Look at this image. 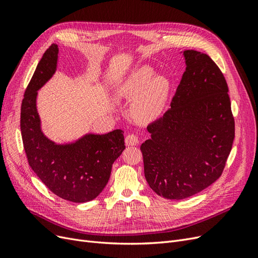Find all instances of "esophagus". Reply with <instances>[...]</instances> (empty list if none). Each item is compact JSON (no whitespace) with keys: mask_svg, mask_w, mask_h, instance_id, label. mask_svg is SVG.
Masks as SVG:
<instances>
[{"mask_svg":"<svg viewBox=\"0 0 258 258\" xmlns=\"http://www.w3.org/2000/svg\"><path fill=\"white\" fill-rule=\"evenodd\" d=\"M124 142H126L127 146H135L139 143V137L134 134L128 135L126 139H124Z\"/></svg>","mask_w":258,"mask_h":258,"instance_id":"esophagus-1","label":"esophagus"}]
</instances>
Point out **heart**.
Returning <instances> with one entry per match:
<instances>
[{
    "label": "heart",
    "instance_id": "b5f03b06",
    "mask_svg": "<svg viewBox=\"0 0 258 258\" xmlns=\"http://www.w3.org/2000/svg\"><path fill=\"white\" fill-rule=\"evenodd\" d=\"M154 74L151 67H140L124 77L116 88L117 97L136 99L131 113L138 121L148 122L157 119L167 105L170 82L166 76Z\"/></svg>",
    "mask_w": 258,
    "mask_h": 258
}]
</instances>
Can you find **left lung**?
<instances>
[{
    "instance_id": "obj_1",
    "label": "left lung",
    "mask_w": 258,
    "mask_h": 258,
    "mask_svg": "<svg viewBox=\"0 0 258 258\" xmlns=\"http://www.w3.org/2000/svg\"><path fill=\"white\" fill-rule=\"evenodd\" d=\"M186 69L171 107L147 126L144 175L160 197L181 200L222 175L235 139L228 86L208 54L182 52Z\"/></svg>"
}]
</instances>
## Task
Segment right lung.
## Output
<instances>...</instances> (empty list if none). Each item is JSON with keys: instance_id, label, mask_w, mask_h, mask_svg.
<instances>
[{"instance_id": "add662e5", "label": "right lung", "mask_w": 258, "mask_h": 258, "mask_svg": "<svg viewBox=\"0 0 258 258\" xmlns=\"http://www.w3.org/2000/svg\"><path fill=\"white\" fill-rule=\"evenodd\" d=\"M58 45L43 54L25 92L20 130L29 165L58 197L72 202L93 200L110 179L112 166L126 148L123 131L86 134L72 142L56 143L42 130L36 107L37 91L57 71Z\"/></svg>"}]
</instances>
